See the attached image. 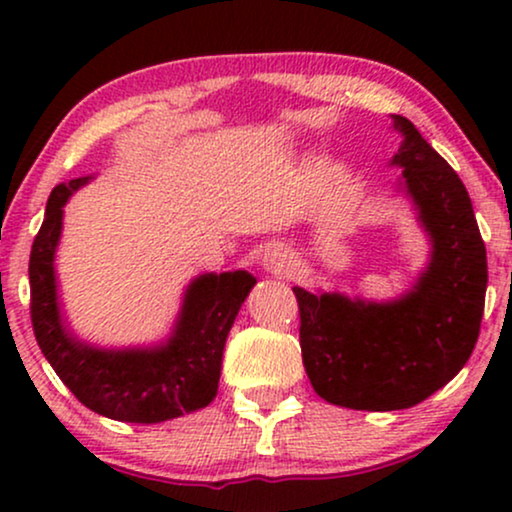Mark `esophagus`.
Returning a JSON list of instances; mask_svg holds the SVG:
<instances>
[{"label":"esophagus","mask_w":512,"mask_h":512,"mask_svg":"<svg viewBox=\"0 0 512 512\" xmlns=\"http://www.w3.org/2000/svg\"><path fill=\"white\" fill-rule=\"evenodd\" d=\"M265 265H268V270L279 272V270H284L286 265H289V261H286V254H282V251L272 249V251H268V254H265Z\"/></svg>","instance_id":"34e87169"}]
</instances>
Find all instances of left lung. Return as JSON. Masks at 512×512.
<instances>
[{"label": "left lung", "instance_id": "left-lung-1", "mask_svg": "<svg viewBox=\"0 0 512 512\" xmlns=\"http://www.w3.org/2000/svg\"><path fill=\"white\" fill-rule=\"evenodd\" d=\"M403 135L391 165L433 242L431 263L394 303L293 289L305 373L324 401L352 410H403L436 394L464 368L480 335L487 251L459 174L394 116Z\"/></svg>", "mask_w": 512, "mask_h": 512}]
</instances>
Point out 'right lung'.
Segmentation results:
<instances>
[{"mask_svg": "<svg viewBox=\"0 0 512 512\" xmlns=\"http://www.w3.org/2000/svg\"><path fill=\"white\" fill-rule=\"evenodd\" d=\"M90 177L53 188L30 254V317L39 349L79 401L118 422L156 424L214 401L230 326L256 279L244 270L200 275L186 289L170 340L146 349H95L65 331L53 258L62 205Z\"/></svg>", "mask_w": 512, "mask_h": 512, "instance_id": "1", "label": "right lung"}]
</instances>
